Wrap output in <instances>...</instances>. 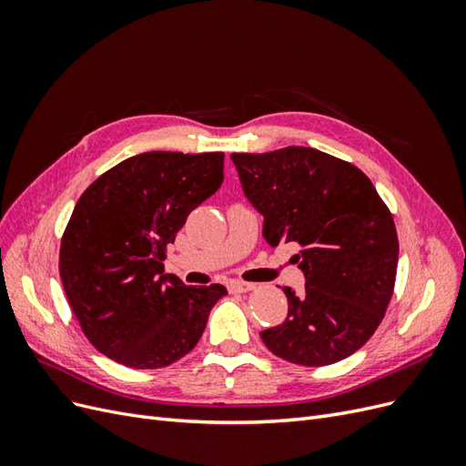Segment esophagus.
I'll use <instances>...</instances> for the list:
<instances>
[{"mask_svg":"<svg viewBox=\"0 0 466 466\" xmlns=\"http://www.w3.org/2000/svg\"><path fill=\"white\" fill-rule=\"evenodd\" d=\"M252 288V284H248V281H241V279H231L229 284H228V289L231 291V293H247V291H250Z\"/></svg>","mask_w":466,"mask_h":466,"instance_id":"34e87169","label":"esophagus"}]
</instances>
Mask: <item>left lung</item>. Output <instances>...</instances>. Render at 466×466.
Here are the masks:
<instances>
[{"mask_svg":"<svg viewBox=\"0 0 466 466\" xmlns=\"http://www.w3.org/2000/svg\"><path fill=\"white\" fill-rule=\"evenodd\" d=\"M270 247L293 243L301 293L284 288L288 317L260 332L274 356L320 368L370 340L392 298L399 238L389 208L358 167L313 147L231 153Z\"/></svg>","mask_w":466,"mask_h":466,"instance_id":"1","label":"left lung"}]
</instances>
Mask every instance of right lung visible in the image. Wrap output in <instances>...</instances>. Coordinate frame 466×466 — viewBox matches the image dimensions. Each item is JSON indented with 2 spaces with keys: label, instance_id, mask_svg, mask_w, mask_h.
Listing matches in <instances>:
<instances>
[{
  "label": "right lung",
  "instance_id": "add662e5",
  "mask_svg": "<svg viewBox=\"0 0 466 466\" xmlns=\"http://www.w3.org/2000/svg\"><path fill=\"white\" fill-rule=\"evenodd\" d=\"M223 182V153L147 151L81 194L60 247V278L89 342L126 368H167L198 344L221 284L165 274V248Z\"/></svg>",
  "mask_w": 466,
  "mask_h": 466
}]
</instances>
